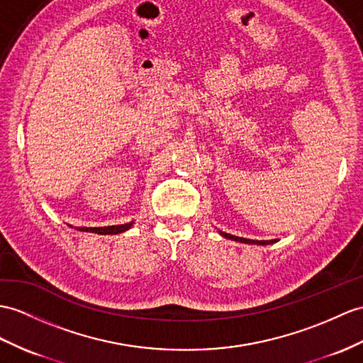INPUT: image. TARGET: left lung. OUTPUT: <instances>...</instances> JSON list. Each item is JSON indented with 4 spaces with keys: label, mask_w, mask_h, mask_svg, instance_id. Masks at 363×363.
<instances>
[{
    "label": "left lung",
    "mask_w": 363,
    "mask_h": 363,
    "mask_svg": "<svg viewBox=\"0 0 363 363\" xmlns=\"http://www.w3.org/2000/svg\"><path fill=\"white\" fill-rule=\"evenodd\" d=\"M218 233H220V235H222V237H225V238H229V240L240 242V243H248V245H262V246H264V245H272V243H276V242H277V240H251V238L237 237V235H231V234H228V233H222V231H218Z\"/></svg>",
    "instance_id": "8db88e82"
}]
</instances>
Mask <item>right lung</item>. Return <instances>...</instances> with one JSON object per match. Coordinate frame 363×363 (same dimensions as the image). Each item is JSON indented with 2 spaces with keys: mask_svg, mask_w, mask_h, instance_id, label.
I'll return each instance as SVG.
<instances>
[{
  "mask_svg": "<svg viewBox=\"0 0 363 363\" xmlns=\"http://www.w3.org/2000/svg\"><path fill=\"white\" fill-rule=\"evenodd\" d=\"M134 222L130 223H125V225H115V226H100V228H77V231L82 233H94V234H100V235H113V234H120L125 233L128 229L132 228ZM70 226V225H69ZM72 228V226H70Z\"/></svg>",
  "mask_w": 363,
  "mask_h": 363,
  "instance_id": "obj_1",
  "label": "right lung"
}]
</instances>
